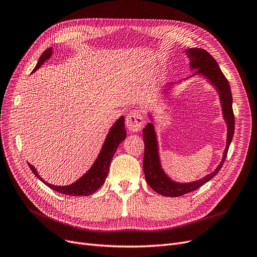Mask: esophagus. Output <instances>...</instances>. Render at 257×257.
Here are the masks:
<instances>
[{
	"instance_id": "34e87169",
	"label": "esophagus",
	"mask_w": 257,
	"mask_h": 257,
	"mask_svg": "<svg viewBox=\"0 0 257 257\" xmlns=\"http://www.w3.org/2000/svg\"><path fill=\"white\" fill-rule=\"evenodd\" d=\"M126 126L130 132H139L144 126L143 116L139 111H132L126 116Z\"/></svg>"
}]
</instances>
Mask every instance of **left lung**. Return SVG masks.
<instances>
[{"label":"left lung","mask_w":257,"mask_h":257,"mask_svg":"<svg viewBox=\"0 0 257 257\" xmlns=\"http://www.w3.org/2000/svg\"><path fill=\"white\" fill-rule=\"evenodd\" d=\"M184 52L187 55V58L189 59V68H191V70H197L193 75L189 76V77H187L186 79L192 78L193 76H196V75H200L213 85V87L216 89V91L218 92V95H219L220 104L222 109V115L227 127L226 145L223 151L221 162L216 167L214 172L206 175L202 179L197 180V181L187 182V183L176 182L165 174V172L162 168V164H161L160 155H159V145H158L157 132L155 129L154 117H153V114L148 113L149 119L151 121L148 122L146 127L143 129V140L145 144L143 167H144V173H145V179L148 185L153 188L155 192L166 197H179L184 194L196 191L197 188L202 186L207 181H210L213 177H215L223 165V162L226 158L227 150H229L230 144L233 139L234 128H235L234 113L232 108L233 98H232L231 88H230L229 81H227L226 78L224 77V75L221 72L219 65H218V63L216 62V60L213 58V57L203 49H187ZM181 82L182 80H180L178 82L168 83L161 89V92H162L167 97L169 96V92H172L174 85Z\"/></svg>","instance_id":"left-lung-1"}]
</instances>
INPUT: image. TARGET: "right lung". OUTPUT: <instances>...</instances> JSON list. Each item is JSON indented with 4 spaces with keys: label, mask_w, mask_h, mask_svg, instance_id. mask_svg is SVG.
Returning <instances> with one entry per match:
<instances>
[{
    "label": "right lung",
    "mask_w": 257,
    "mask_h": 257,
    "mask_svg": "<svg viewBox=\"0 0 257 257\" xmlns=\"http://www.w3.org/2000/svg\"><path fill=\"white\" fill-rule=\"evenodd\" d=\"M52 55H53V47H50V49H47L41 55L39 61H38L33 73L39 69L47 59H50ZM126 135H127V131L125 129V117L120 116L110 128L108 135L106 137V140H104V143L100 149V153L98 154L96 160H95V162L93 163L91 168L83 176H81L77 181H75L70 185L57 186V185L47 183L39 176V174L37 173L36 168L33 165L28 163V166H30L34 175L39 179L40 181H42L50 188L54 189L55 192H58L64 195H69V196H89L96 192L97 189L104 183V181H106L112 158L114 154H115L118 145L126 139Z\"/></svg>",
    "instance_id": "obj_1"
}]
</instances>
